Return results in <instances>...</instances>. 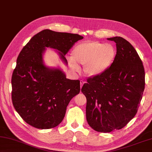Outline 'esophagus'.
Here are the masks:
<instances>
[{
    "instance_id": "34e87169",
    "label": "esophagus",
    "mask_w": 152,
    "mask_h": 152,
    "mask_svg": "<svg viewBox=\"0 0 152 152\" xmlns=\"http://www.w3.org/2000/svg\"><path fill=\"white\" fill-rule=\"evenodd\" d=\"M80 88H82V86H83V84H84V80H80Z\"/></svg>"
}]
</instances>
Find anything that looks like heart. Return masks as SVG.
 Segmentation results:
<instances>
[{
	"label": "heart",
	"instance_id": "heart-1",
	"mask_svg": "<svg viewBox=\"0 0 152 152\" xmlns=\"http://www.w3.org/2000/svg\"><path fill=\"white\" fill-rule=\"evenodd\" d=\"M115 54V50L111 45L96 41L82 42L74 48L69 62L73 70H78V65H83L86 75L95 77L107 70L114 61Z\"/></svg>",
	"mask_w": 152,
	"mask_h": 152
}]
</instances>
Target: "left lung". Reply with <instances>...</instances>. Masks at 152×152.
Masks as SVG:
<instances>
[{
    "label": "left lung",
    "instance_id": "obj_1",
    "mask_svg": "<svg viewBox=\"0 0 152 152\" xmlns=\"http://www.w3.org/2000/svg\"><path fill=\"white\" fill-rule=\"evenodd\" d=\"M116 43L110 67L88 78L81 91L85 95L86 120L94 130L109 133L125 127L136 115L145 88V70L135 48L124 38H107Z\"/></svg>",
    "mask_w": 152,
    "mask_h": 152
}]
</instances>
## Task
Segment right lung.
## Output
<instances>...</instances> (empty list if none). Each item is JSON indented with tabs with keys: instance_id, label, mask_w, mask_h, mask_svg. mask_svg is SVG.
Here are the masks:
<instances>
[{
	"instance_id": "add662e5",
	"label": "right lung",
	"mask_w": 152,
	"mask_h": 152,
	"mask_svg": "<svg viewBox=\"0 0 152 152\" xmlns=\"http://www.w3.org/2000/svg\"><path fill=\"white\" fill-rule=\"evenodd\" d=\"M84 37L77 34L46 29L34 35L16 60L12 80V101L24 122L38 129L54 128L64 119L66 107L80 91V80H71L59 69H50L42 62L46 47L65 55Z\"/></svg>"
}]
</instances>
